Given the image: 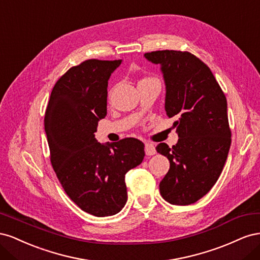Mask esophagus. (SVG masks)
Returning <instances> with one entry per match:
<instances>
[{"label": "esophagus", "instance_id": "34e87169", "mask_svg": "<svg viewBox=\"0 0 260 260\" xmlns=\"http://www.w3.org/2000/svg\"><path fill=\"white\" fill-rule=\"evenodd\" d=\"M145 154L147 156H152L156 154V148L153 143H145Z\"/></svg>", "mask_w": 260, "mask_h": 260}]
</instances>
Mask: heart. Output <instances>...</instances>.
Wrapping results in <instances>:
<instances>
[{
  "instance_id": "obj_1",
  "label": "heart",
  "mask_w": 260,
  "mask_h": 260,
  "mask_svg": "<svg viewBox=\"0 0 260 260\" xmlns=\"http://www.w3.org/2000/svg\"><path fill=\"white\" fill-rule=\"evenodd\" d=\"M148 79H152V78H144V79H142L141 81H144V80H148Z\"/></svg>"
}]
</instances>
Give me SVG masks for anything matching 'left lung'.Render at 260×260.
Segmentation results:
<instances>
[{
    "label": "left lung",
    "mask_w": 260,
    "mask_h": 260,
    "mask_svg": "<svg viewBox=\"0 0 260 260\" xmlns=\"http://www.w3.org/2000/svg\"><path fill=\"white\" fill-rule=\"evenodd\" d=\"M144 56L160 65L165 111L177 118L178 143L156 147L170 162L159 183L160 194L174 205H190L210 191L225 164L231 145L226 99L209 67L195 55L165 50Z\"/></svg>",
    "instance_id": "obj_1"
}]
</instances>
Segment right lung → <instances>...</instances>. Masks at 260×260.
<instances>
[{
  "mask_svg": "<svg viewBox=\"0 0 260 260\" xmlns=\"http://www.w3.org/2000/svg\"><path fill=\"white\" fill-rule=\"evenodd\" d=\"M121 59H88L62 75L44 117L51 164L76 205L96 217L119 212L127 202V172L142 162L144 144L135 138L101 144L94 138L107 114L108 79Z\"/></svg>",
  "mask_w": 260,
  "mask_h": 260,
  "instance_id": "obj_1",
  "label": "right lung"
}]
</instances>
